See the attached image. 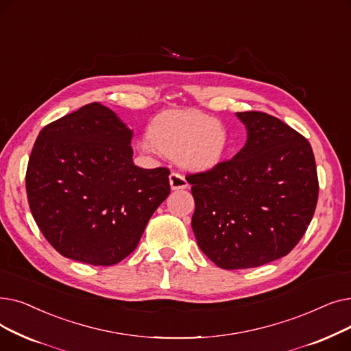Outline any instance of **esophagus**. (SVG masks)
Instances as JSON below:
<instances>
[{
	"instance_id": "esophagus-1",
	"label": "esophagus",
	"mask_w": 351,
	"mask_h": 351,
	"mask_svg": "<svg viewBox=\"0 0 351 351\" xmlns=\"http://www.w3.org/2000/svg\"><path fill=\"white\" fill-rule=\"evenodd\" d=\"M170 186L171 190H184L189 187V182L184 176H181L180 173H171L170 174Z\"/></svg>"
}]
</instances>
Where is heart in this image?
Segmentation results:
<instances>
[{
    "label": "heart",
    "instance_id": "obj_1",
    "mask_svg": "<svg viewBox=\"0 0 351 351\" xmlns=\"http://www.w3.org/2000/svg\"><path fill=\"white\" fill-rule=\"evenodd\" d=\"M148 138L138 143L143 153L177 157L190 170H211L223 160L228 147L226 125L194 110L165 111L148 127Z\"/></svg>",
    "mask_w": 351,
    "mask_h": 351
}]
</instances>
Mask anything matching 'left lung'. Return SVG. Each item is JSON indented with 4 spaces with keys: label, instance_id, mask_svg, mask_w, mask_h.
<instances>
[{
    "label": "left lung",
    "instance_id": "left-lung-1",
    "mask_svg": "<svg viewBox=\"0 0 351 351\" xmlns=\"http://www.w3.org/2000/svg\"><path fill=\"white\" fill-rule=\"evenodd\" d=\"M237 117L247 128L244 147L214 169L187 176L197 244L224 270L287 256L304 236L319 198L310 143L265 112Z\"/></svg>",
    "mask_w": 351,
    "mask_h": 351
}]
</instances>
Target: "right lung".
I'll return each mask as SVG.
<instances>
[{
    "label": "right lung",
    "mask_w": 351,
    "mask_h": 351,
    "mask_svg": "<svg viewBox=\"0 0 351 351\" xmlns=\"http://www.w3.org/2000/svg\"><path fill=\"white\" fill-rule=\"evenodd\" d=\"M131 138L119 115L99 103L41 130L27 167V197L61 256L93 265L120 263L169 197V169L134 165Z\"/></svg>",
    "instance_id": "obj_1"
}]
</instances>
